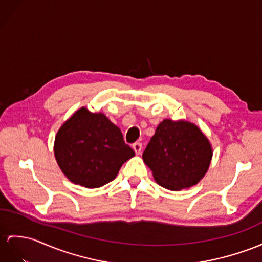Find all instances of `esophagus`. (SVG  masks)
Returning <instances> with one entry per match:
<instances>
[{
    "label": "esophagus",
    "mask_w": 262,
    "mask_h": 262,
    "mask_svg": "<svg viewBox=\"0 0 262 262\" xmlns=\"http://www.w3.org/2000/svg\"><path fill=\"white\" fill-rule=\"evenodd\" d=\"M132 149L135 150V152H136V155H140V153H141V149H142V144L140 143V142H136V143H133L132 144Z\"/></svg>",
    "instance_id": "34e87169"
}]
</instances>
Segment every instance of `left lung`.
<instances>
[{"label": "left lung", "instance_id": "8db88e82", "mask_svg": "<svg viewBox=\"0 0 262 262\" xmlns=\"http://www.w3.org/2000/svg\"><path fill=\"white\" fill-rule=\"evenodd\" d=\"M212 146L200 127L187 120L165 119L142 155L161 187L179 191L195 186L210 167Z\"/></svg>", "mask_w": 262, "mask_h": 262}]
</instances>
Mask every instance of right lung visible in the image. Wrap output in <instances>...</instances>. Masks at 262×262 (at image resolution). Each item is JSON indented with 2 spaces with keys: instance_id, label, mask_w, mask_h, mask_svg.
<instances>
[{
  "instance_id": "obj_1",
  "label": "right lung",
  "mask_w": 262,
  "mask_h": 262,
  "mask_svg": "<svg viewBox=\"0 0 262 262\" xmlns=\"http://www.w3.org/2000/svg\"><path fill=\"white\" fill-rule=\"evenodd\" d=\"M54 157L70 181L93 189L116 179L135 151L124 143L121 130L105 114L82 106L57 131Z\"/></svg>"
}]
</instances>
